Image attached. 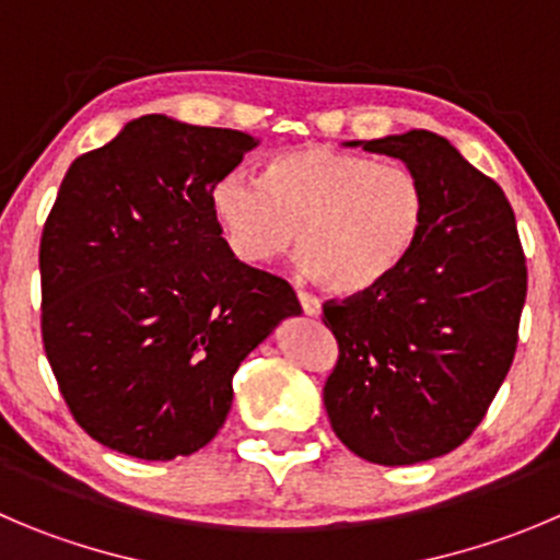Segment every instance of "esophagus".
I'll use <instances>...</instances> for the list:
<instances>
[{
	"instance_id": "1",
	"label": "esophagus",
	"mask_w": 560,
	"mask_h": 560,
	"mask_svg": "<svg viewBox=\"0 0 560 560\" xmlns=\"http://www.w3.org/2000/svg\"><path fill=\"white\" fill-rule=\"evenodd\" d=\"M296 296H300V305L307 316H318V313H322V302H318V296H313L311 291H300Z\"/></svg>"
}]
</instances>
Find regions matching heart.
Here are the masks:
<instances>
[{"label": "heart", "instance_id": "1", "mask_svg": "<svg viewBox=\"0 0 560 560\" xmlns=\"http://www.w3.org/2000/svg\"><path fill=\"white\" fill-rule=\"evenodd\" d=\"M225 244L264 266L294 242L329 291H360L390 275L418 244L425 189L412 167L332 145H300L271 159L260 180L244 173L211 189Z\"/></svg>", "mask_w": 560, "mask_h": 560}]
</instances>
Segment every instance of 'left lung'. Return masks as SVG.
I'll return each instance as SVG.
<instances>
[{
    "instance_id": "left-lung-1",
    "label": "left lung",
    "mask_w": 560,
    "mask_h": 560,
    "mask_svg": "<svg viewBox=\"0 0 560 560\" xmlns=\"http://www.w3.org/2000/svg\"><path fill=\"white\" fill-rule=\"evenodd\" d=\"M363 151L420 175L425 220L390 275L324 302L322 322L338 340L324 407L360 459L418 465L459 448L503 385L528 266L509 197L445 137L418 129L363 142Z\"/></svg>"
}]
</instances>
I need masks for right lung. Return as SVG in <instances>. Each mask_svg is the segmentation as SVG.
<instances>
[{"instance_id":"1","label":"right lung","mask_w":560,"mask_h":560,"mask_svg":"<svg viewBox=\"0 0 560 560\" xmlns=\"http://www.w3.org/2000/svg\"><path fill=\"white\" fill-rule=\"evenodd\" d=\"M255 145L145 115L62 178L40 236V332L73 420L117 454L209 445L244 357L302 313L283 277L231 253L211 211Z\"/></svg>"}]
</instances>
